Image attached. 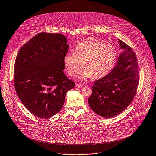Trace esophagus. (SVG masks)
Returning <instances> with one entry per match:
<instances>
[{"label":"esophagus","instance_id":"1","mask_svg":"<svg viewBox=\"0 0 156 156\" xmlns=\"http://www.w3.org/2000/svg\"><path fill=\"white\" fill-rule=\"evenodd\" d=\"M76 87H83L84 86V84H80V83H78V84H76Z\"/></svg>","mask_w":156,"mask_h":156}]
</instances>
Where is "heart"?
Instances as JSON below:
<instances>
[{
    "label": "heart",
    "instance_id": "1",
    "mask_svg": "<svg viewBox=\"0 0 156 156\" xmlns=\"http://www.w3.org/2000/svg\"><path fill=\"white\" fill-rule=\"evenodd\" d=\"M116 52L110 44H103L94 39L84 40L74 48V54H66L64 64L68 73L76 76L83 67L86 69L83 78H101L106 75L113 66Z\"/></svg>",
    "mask_w": 156,
    "mask_h": 156
}]
</instances>
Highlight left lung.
<instances>
[{
	"mask_svg": "<svg viewBox=\"0 0 156 156\" xmlns=\"http://www.w3.org/2000/svg\"><path fill=\"white\" fill-rule=\"evenodd\" d=\"M124 49L116 66L105 76L95 81L88 102L94 113L105 118L114 117L133 101L139 82V67L134 52L118 39Z\"/></svg>",
	"mask_w": 156,
	"mask_h": 156,
	"instance_id": "1",
	"label": "left lung"
}]
</instances>
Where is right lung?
I'll use <instances>...</instances> for the list:
<instances>
[{
    "label": "right lung",
    "instance_id": "obj_1",
    "mask_svg": "<svg viewBox=\"0 0 156 156\" xmlns=\"http://www.w3.org/2000/svg\"><path fill=\"white\" fill-rule=\"evenodd\" d=\"M68 49L64 35L41 32L17 54L14 68L16 92L25 107L37 117L47 119L59 112L66 93L75 86L62 70Z\"/></svg>",
    "mask_w": 156,
    "mask_h": 156
}]
</instances>
